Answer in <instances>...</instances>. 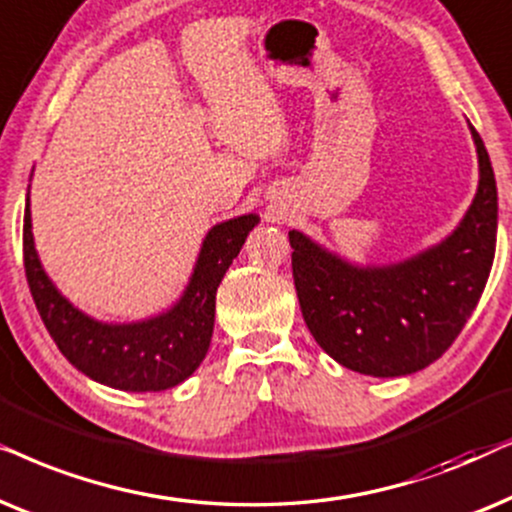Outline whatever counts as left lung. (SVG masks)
Wrapping results in <instances>:
<instances>
[{
	"instance_id": "obj_1",
	"label": "left lung",
	"mask_w": 512,
	"mask_h": 512,
	"mask_svg": "<svg viewBox=\"0 0 512 512\" xmlns=\"http://www.w3.org/2000/svg\"><path fill=\"white\" fill-rule=\"evenodd\" d=\"M478 152V189L440 243L388 264H358L304 231H290L292 278L306 327L339 365L367 377H405L445 353L485 290L496 250L494 168Z\"/></svg>"
}]
</instances>
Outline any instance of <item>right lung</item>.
Instances as JSON below:
<instances>
[{"label":"right lung","instance_id":"add662e5","mask_svg":"<svg viewBox=\"0 0 512 512\" xmlns=\"http://www.w3.org/2000/svg\"><path fill=\"white\" fill-rule=\"evenodd\" d=\"M257 224V213L217 222L203 238L185 290L168 309L142 320L107 323L77 309L44 271L34 248L27 187L23 224L27 285L60 353L88 379L128 393L166 391L192 377L206 358L215 327L217 288Z\"/></svg>","mask_w":512,"mask_h":512}]
</instances>
